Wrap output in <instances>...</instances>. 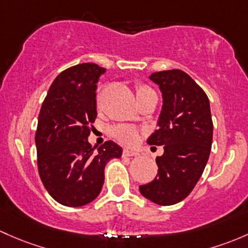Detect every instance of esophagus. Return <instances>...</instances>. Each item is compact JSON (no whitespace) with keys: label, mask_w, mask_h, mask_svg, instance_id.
Returning a JSON list of instances; mask_svg holds the SVG:
<instances>
[{"label":"esophagus","mask_w":248,"mask_h":248,"mask_svg":"<svg viewBox=\"0 0 248 248\" xmlns=\"http://www.w3.org/2000/svg\"><path fill=\"white\" fill-rule=\"evenodd\" d=\"M122 155H124V157H137V155H139V152H137V151H134V150H128V148H124V152H122Z\"/></svg>","instance_id":"1"}]
</instances>
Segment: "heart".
I'll return each mask as SVG.
<instances>
[{
	"instance_id": "obj_1",
	"label": "heart",
	"mask_w": 248,
	"mask_h": 248,
	"mask_svg": "<svg viewBox=\"0 0 248 248\" xmlns=\"http://www.w3.org/2000/svg\"><path fill=\"white\" fill-rule=\"evenodd\" d=\"M135 91H137L138 100L144 97L147 93H153L151 88H148L147 85L144 84H138L137 88H135ZM98 101H100V98H98ZM111 134H113V137L115 139H117L120 142H122L124 145L135 144L140 138L139 129H137L133 126H129V124H117V126L111 129Z\"/></svg>"
}]
</instances>
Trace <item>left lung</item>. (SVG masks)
I'll list each match as a JSON object with an SVG mask.
<instances>
[{"label":"left lung","mask_w":248,"mask_h":248,"mask_svg":"<svg viewBox=\"0 0 248 248\" xmlns=\"http://www.w3.org/2000/svg\"><path fill=\"white\" fill-rule=\"evenodd\" d=\"M150 79L159 85L163 107L159 128L147 144L164 146L157 157V177L140 186V192L159 205L183 201L202 176L213 142V120L208 96L182 70L155 72Z\"/></svg>","instance_id":"1"}]
</instances>
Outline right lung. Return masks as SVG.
I'll return each instance as SVG.
<instances>
[{
  "instance_id": "obj_1",
  "label": "right lung",
  "mask_w": 248,
  "mask_h": 248,
  "mask_svg": "<svg viewBox=\"0 0 248 248\" xmlns=\"http://www.w3.org/2000/svg\"><path fill=\"white\" fill-rule=\"evenodd\" d=\"M104 72L93 62L62 71L52 83L39 114V174L52 199L66 207L93 202L102 190L106 164L122 155V148L111 140L97 148L88 141L97 116V82Z\"/></svg>"
}]
</instances>
